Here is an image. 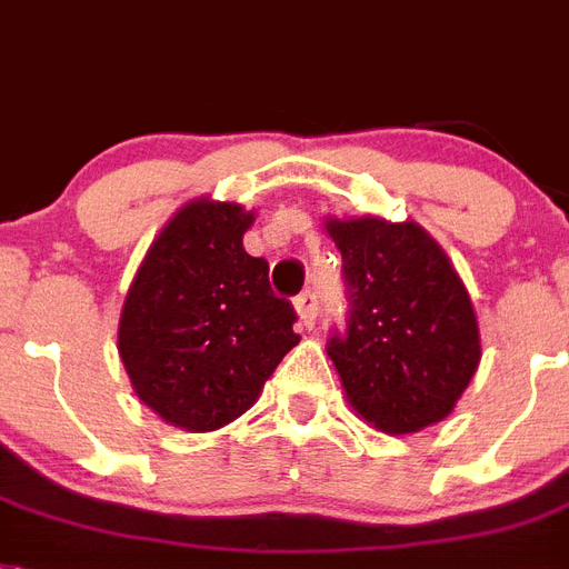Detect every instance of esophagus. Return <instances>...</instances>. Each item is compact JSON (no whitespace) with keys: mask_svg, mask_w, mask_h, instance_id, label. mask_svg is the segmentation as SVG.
<instances>
[{"mask_svg":"<svg viewBox=\"0 0 569 569\" xmlns=\"http://www.w3.org/2000/svg\"><path fill=\"white\" fill-rule=\"evenodd\" d=\"M295 312H298L303 327H312L315 315H318V300H315V295L312 292L298 295V298H295Z\"/></svg>","mask_w":569,"mask_h":569,"instance_id":"34e87169","label":"esophagus"}]
</instances>
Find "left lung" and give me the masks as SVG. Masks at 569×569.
<instances>
[{
	"label": "left lung",
	"mask_w": 569,
	"mask_h": 569,
	"mask_svg": "<svg viewBox=\"0 0 569 569\" xmlns=\"http://www.w3.org/2000/svg\"><path fill=\"white\" fill-rule=\"evenodd\" d=\"M350 292L347 336L327 347L356 417L390 437L457 408L480 365L469 289L419 222L323 217Z\"/></svg>",
	"instance_id": "left-lung-1"
}]
</instances>
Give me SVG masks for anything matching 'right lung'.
Listing matches in <instances>:
<instances>
[{
    "label": "right lung",
    "mask_w": 569,
    "mask_h": 569,
    "mask_svg": "<svg viewBox=\"0 0 569 569\" xmlns=\"http://www.w3.org/2000/svg\"><path fill=\"white\" fill-rule=\"evenodd\" d=\"M251 222L240 202L190 199L147 248L123 298V370L138 399L181 431L242 417L300 341L295 309L271 292L269 262L242 248Z\"/></svg>",
    "instance_id": "add662e5"
}]
</instances>
